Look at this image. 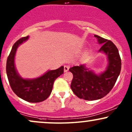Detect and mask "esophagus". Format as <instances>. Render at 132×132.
Returning a JSON list of instances; mask_svg holds the SVG:
<instances>
[{"label": "esophagus", "instance_id": "34e87169", "mask_svg": "<svg viewBox=\"0 0 132 132\" xmlns=\"http://www.w3.org/2000/svg\"><path fill=\"white\" fill-rule=\"evenodd\" d=\"M69 66H66V65H65V66H64V72H68V70H69Z\"/></svg>", "mask_w": 132, "mask_h": 132}]
</instances>
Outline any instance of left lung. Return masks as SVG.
<instances>
[{
	"instance_id": "left-lung-1",
	"label": "left lung",
	"mask_w": 132,
	"mask_h": 132,
	"mask_svg": "<svg viewBox=\"0 0 132 132\" xmlns=\"http://www.w3.org/2000/svg\"><path fill=\"white\" fill-rule=\"evenodd\" d=\"M98 44H102L99 52L107 56L105 71L96 74L85 64L73 66L69 71L73 74L71 88L80 99L94 101L105 96L112 89L121 69V60L116 46L110 40L94 35Z\"/></svg>"
}]
</instances>
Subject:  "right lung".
I'll return each instance as SVG.
<instances>
[{
    "label": "right lung",
    "instance_id": "1",
    "mask_svg": "<svg viewBox=\"0 0 132 132\" xmlns=\"http://www.w3.org/2000/svg\"><path fill=\"white\" fill-rule=\"evenodd\" d=\"M29 36L22 38L14 43L6 61V71L11 88L15 94L29 102L44 101L51 94L56 78L64 72V67L49 70L43 76L35 78H24L20 76L15 67L14 58L18 47L29 39Z\"/></svg>",
    "mask_w": 132,
    "mask_h": 132
}]
</instances>
